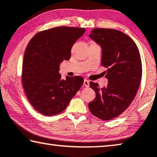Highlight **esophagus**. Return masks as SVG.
<instances>
[{"instance_id": "34e87169", "label": "esophagus", "mask_w": 157, "mask_h": 157, "mask_svg": "<svg viewBox=\"0 0 157 157\" xmlns=\"http://www.w3.org/2000/svg\"><path fill=\"white\" fill-rule=\"evenodd\" d=\"M83 84L85 86H86V87H88V86H89V81L87 80V79H84Z\"/></svg>"}]
</instances>
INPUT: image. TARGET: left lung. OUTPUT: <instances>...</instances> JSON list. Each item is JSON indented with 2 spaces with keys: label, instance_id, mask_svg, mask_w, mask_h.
<instances>
[{
  "label": "left lung",
  "instance_id": "obj_1",
  "mask_svg": "<svg viewBox=\"0 0 157 157\" xmlns=\"http://www.w3.org/2000/svg\"><path fill=\"white\" fill-rule=\"evenodd\" d=\"M89 36L101 47V63L108 68V81L103 88L90 82L96 98L89 108L96 117L110 120L122 113L136 95L142 78L140 52L133 40L117 30L94 29Z\"/></svg>",
  "mask_w": 157,
  "mask_h": 157
}]
</instances>
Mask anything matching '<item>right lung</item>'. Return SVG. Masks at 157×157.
<instances>
[{"instance_id":"right-lung-1","label":"right lung","mask_w":157,"mask_h":157,"mask_svg":"<svg viewBox=\"0 0 157 157\" xmlns=\"http://www.w3.org/2000/svg\"><path fill=\"white\" fill-rule=\"evenodd\" d=\"M84 28L59 26L35 35L25 51L22 82L30 103L47 116L58 114L82 85L80 76L61 79L60 64L71 58L75 43L82 36Z\"/></svg>"}]
</instances>
